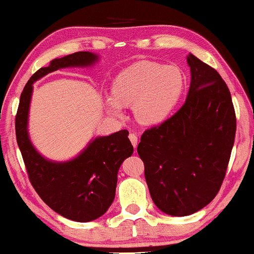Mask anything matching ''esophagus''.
<instances>
[{"instance_id": "1", "label": "esophagus", "mask_w": 254, "mask_h": 254, "mask_svg": "<svg viewBox=\"0 0 254 254\" xmlns=\"http://www.w3.org/2000/svg\"><path fill=\"white\" fill-rule=\"evenodd\" d=\"M128 137H129L130 142H131V144H132V146H134V147L137 146V143H138L137 135L134 134V132H130V134H129V136H128Z\"/></svg>"}]
</instances>
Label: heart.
I'll return each mask as SVG.
<instances>
[{"label": "heart", "instance_id": "heart-1", "mask_svg": "<svg viewBox=\"0 0 254 254\" xmlns=\"http://www.w3.org/2000/svg\"><path fill=\"white\" fill-rule=\"evenodd\" d=\"M186 87L184 72L177 65L142 60L120 71L112 81L105 108L115 115L122 107H131L140 124L158 125L171 115Z\"/></svg>", "mask_w": 254, "mask_h": 254}]
</instances>
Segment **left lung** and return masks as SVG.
Returning <instances> with one entry per match:
<instances>
[{
	"mask_svg": "<svg viewBox=\"0 0 254 254\" xmlns=\"http://www.w3.org/2000/svg\"><path fill=\"white\" fill-rule=\"evenodd\" d=\"M190 85L169 119L144 131L137 153L154 204L175 217L211 202L224 181L236 131L231 92L217 70L187 56Z\"/></svg>",
	"mask_w": 254,
	"mask_h": 254,
	"instance_id": "left-lung-1",
	"label": "left lung"
}]
</instances>
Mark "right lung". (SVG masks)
<instances>
[{
	"instance_id": "add662e5",
	"label": "right lung",
	"mask_w": 254,
	"mask_h": 254,
	"mask_svg": "<svg viewBox=\"0 0 254 254\" xmlns=\"http://www.w3.org/2000/svg\"><path fill=\"white\" fill-rule=\"evenodd\" d=\"M97 61L95 53L76 52L37 70L23 88L15 116L18 146L35 190L57 213L78 222L97 219L114 202L119 168L134 152L129 132L123 129L95 137L73 159L53 161L43 157L30 140L29 107L35 81L58 69L91 67Z\"/></svg>"
}]
</instances>
